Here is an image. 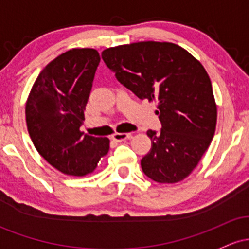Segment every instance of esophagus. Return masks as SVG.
I'll list each match as a JSON object with an SVG mask.
<instances>
[{
	"label": "esophagus",
	"instance_id": "34e87169",
	"mask_svg": "<svg viewBox=\"0 0 249 249\" xmlns=\"http://www.w3.org/2000/svg\"><path fill=\"white\" fill-rule=\"evenodd\" d=\"M131 137V133H115L112 136V139L115 142H123L125 141V139L130 138Z\"/></svg>",
	"mask_w": 249,
	"mask_h": 249
}]
</instances>
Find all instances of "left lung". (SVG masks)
Returning <instances> with one entry per match:
<instances>
[{
	"label": "left lung",
	"mask_w": 249,
	"mask_h": 249,
	"mask_svg": "<svg viewBox=\"0 0 249 249\" xmlns=\"http://www.w3.org/2000/svg\"><path fill=\"white\" fill-rule=\"evenodd\" d=\"M116 78L138 98L157 102L160 132L148 130L150 152L141 165L160 184L184 180L212 142L216 104L212 83L198 59L168 42H138L102 53Z\"/></svg>",
	"instance_id": "left-lung-1"
}]
</instances>
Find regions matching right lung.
<instances>
[{
  "mask_svg": "<svg viewBox=\"0 0 249 249\" xmlns=\"http://www.w3.org/2000/svg\"><path fill=\"white\" fill-rule=\"evenodd\" d=\"M99 62L98 51L89 48L62 53L41 71L25 104L28 132L37 152L68 176L93 172L110 148L108 138L81 131Z\"/></svg>",
  "mask_w": 249,
  "mask_h": 249,
  "instance_id": "1",
  "label": "right lung"
}]
</instances>
